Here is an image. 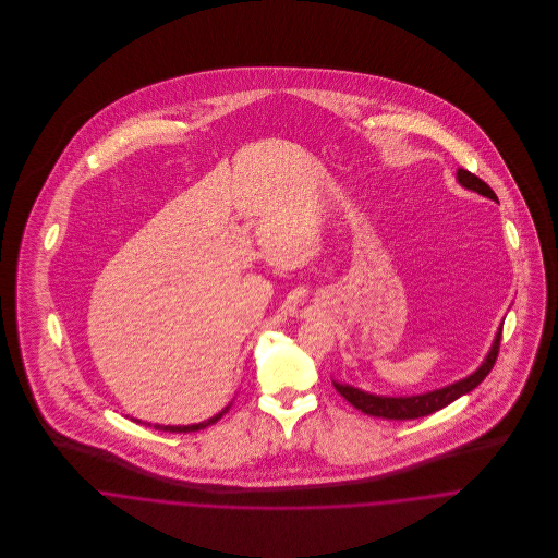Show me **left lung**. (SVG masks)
Here are the masks:
<instances>
[{"instance_id":"8db88e82","label":"left lung","mask_w":558,"mask_h":558,"mask_svg":"<svg viewBox=\"0 0 558 558\" xmlns=\"http://www.w3.org/2000/svg\"><path fill=\"white\" fill-rule=\"evenodd\" d=\"M456 180H458L460 186H464L469 191H475L487 199H496L494 191L481 178H477L471 171H466V169H458ZM500 330H502V324L498 326V330L494 335V341L489 345V352L485 354V359H483V363L478 365L477 369L473 374H469L466 378H462L458 383H451L442 389H434V391L418 393V396H376V393H367V391H363L359 387H352V385H345V383L332 380V385H335V389L339 391L341 398L348 399L356 410H361L369 416H380V418H391V421L427 416V414L449 405L451 401L471 393L473 389H477L478 385L483 383V378L492 372V367L496 363L498 345H500Z\"/></svg>"}]
</instances>
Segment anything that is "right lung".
<instances>
[{"instance_id":"add662e5","label":"right lung","mask_w":558,"mask_h":558,"mask_svg":"<svg viewBox=\"0 0 558 558\" xmlns=\"http://www.w3.org/2000/svg\"><path fill=\"white\" fill-rule=\"evenodd\" d=\"M230 405H232V403H228L221 412H217L215 416H210V418H206V421H202V423H191V425H159V423H155V429H160V432H175V434L197 432V429H204V427H208V425L217 423V421H219V418L230 410ZM133 421H137V423H144V425H146V421H140V418H133ZM148 425H153V423H148Z\"/></svg>"}]
</instances>
